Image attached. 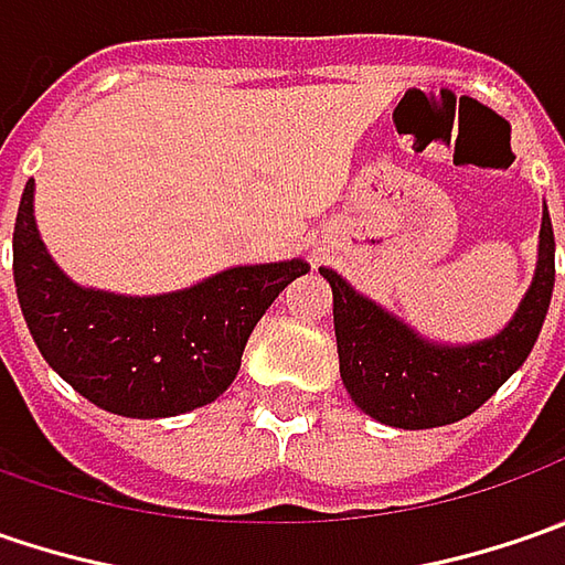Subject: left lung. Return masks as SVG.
Returning <instances> with one entry per match:
<instances>
[{
    "label": "left lung",
    "mask_w": 565,
    "mask_h": 565,
    "mask_svg": "<svg viewBox=\"0 0 565 565\" xmlns=\"http://www.w3.org/2000/svg\"><path fill=\"white\" fill-rule=\"evenodd\" d=\"M554 226L544 210L541 254L529 295L510 327L475 345H434L359 295L333 270L339 374L364 415L402 430L462 422L522 367L537 342L554 292Z\"/></svg>",
    "instance_id": "obj_1"
}]
</instances>
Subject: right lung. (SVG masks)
I'll list each match as a JSON object with an SVG mask.
<instances>
[{
    "label": "right lung",
    "mask_w": 565,
    "mask_h": 565,
    "mask_svg": "<svg viewBox=\"0 0 565 565\" xmlns=\"http://www.w3.org/2000/svg\"><path fill=\"white\" fill-rule=\"evenodd\" d=\"M11 267L40 355L84 399L125 418L182 415L226 393L257 320L308 273L305 260L232 267L153 298L81 289L36 235L33 182L18 204Z\"/></svg>",
    "instance_id": "1"
}]
</instances>
